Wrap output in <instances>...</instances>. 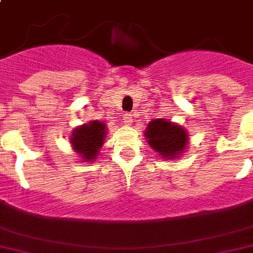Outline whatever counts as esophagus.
<instances>
[{
    "mask_svg": "<svg viewBox=\"0 0 253 253\" xmlns=\"http://www.w3.org/2000/svg\"><path fill=\"white\" fill-rule=\"evenodd\" d=\"M124 123L126 124V125H130L132 124V114H129V113L124 114Z\"/></svg>",
    "mask_w": 253,
    "mask_h": 253,
    "instance_id": "1",
    "label": "esophagus"
}]
</instances>
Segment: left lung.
Returning <instances> with one entry per match:
<instances>
[{
    "mask_svg": "<svg viewBox=\"0 0 253 253\" xmlns=\"http://www.w3.org/2000/svg\"><path fill=\"white\" fill-rule=\"evenodd\" d=\"M143 133L149 146L160 156V159L177 160L188 149L189 135L185 128L167 118L152 120Z\"/></svg>",
    "mask_w": 253,
    "mask_h": 253,
    "instance_id": "8db88e82",
    "label": "left lung"
}]
</instances>
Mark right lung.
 Segmentation results:
<instances>
[{"label": "right lung", "instance_id": "right-lung-1", "mask_svg": "<svg viewBox=\"0 0 253 253\" xmlns=\"http://www.w3.org/2000/svg\"><path fill=\"white\" fill-rule=\"evenodd\" d=\"M107 125L103 121L93 120L87 124L76 126L71 133V145L82 162H93L97 159L100 149L104 145L107 135Z\"/></svg>", "mask_w": 253, "mask_h": 253}]
</instances>
